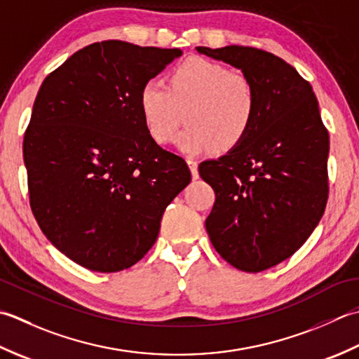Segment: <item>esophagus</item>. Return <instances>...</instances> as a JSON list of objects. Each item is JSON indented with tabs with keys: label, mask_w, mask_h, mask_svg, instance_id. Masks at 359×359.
Returning a JSON list of instances; mask_svg holds the SVG:
<instances>
[{
	"label": "esophagus",
	"mask_w": 359,
	"mask_h": 359,
	"mask_svg": "<svg viewBox=\"0 0 359 359\" xmlns=\"http://www.w3.org/2000/svg\"><path fill=\"white\" fill-rule=\"evenodd\" d=\"M187 164H189V167H190V172H192L194 180L198 178V163H196L195 159L189 158V159H187Z\"/></svg>",
	"instance_id": "1"
}]
</instances>
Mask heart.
I'll use <instances>...</instances> for the list:
<instances>
[{
  "label": "heart",
  "instance_id": "heart-1",
  "mask_svg": "<svg viewBox=\"0 0 359 359\" xmlns=\"http://www.w3.org/2000/svg\"><path fill=\"white\" fill-rule=\"evenodd\" d=\"M137 104L149 133L161 144L172 141L184 111L187 126L178 136V145L195 155L237 147L255 121L257 93L248 77L194 57L172 71L169 85L147 80Z\"/></svg>",
  "mask_w": 359,
  "mask_h": 359
}]
</instances>
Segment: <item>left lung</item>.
Wrapping results in <instances>:
<instances>
[{
    "instance_id": "left-lung-1",
    "label": "left lung",
    "mask_w": 359,
    "mask_h": 359,
    "mask_svg": "<svg viewBox=\"0 0 359 359\" xmlns=\"http://www.w3.org/2000/svg\"><path fill=\"white\" fill-rule=\"evenodd\" d=\"M196 50L240 69L257 93L250 133L198 172L215 192L206 231L217 252L241 271H265L291 257L324 215L328 131L311 85L280 57L237 45Z\"/></svg>"
}]
</instances>
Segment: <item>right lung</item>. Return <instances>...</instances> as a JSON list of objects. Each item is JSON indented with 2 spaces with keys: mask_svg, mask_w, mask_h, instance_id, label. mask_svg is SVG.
<instances>
[{
  "mask_svg": "<svg viewBox=\"0 0 359 359\" xmlns=\"http://www.w3.org/2000/svg\"><path fill=\"white\" fill-rule=\"evenodd\" d=\"M181 49L93 43L43 80L25 133L31 209L58 251L97 273L133 266L190 182L186 161L145 127L141 86Z\"/></svg>",
  "mask_w": 359,
  "mask_h": 359,
  "instance_id": "right-lung-1",
  "label": "right lung"
}]
</instances>
